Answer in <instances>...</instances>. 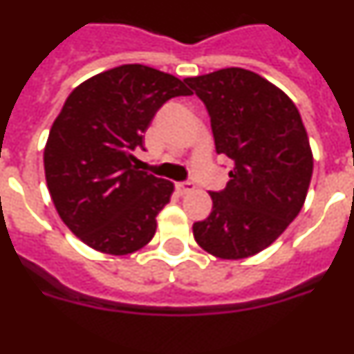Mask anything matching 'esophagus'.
<instances>
[{
	"label": "esophagus",
	"mask_w": 354,
	"mask_h": 354,
	"mask_svg": "<svg viewBox=\"0 0 354 354\" xmlns=\"http://www.w3.org/2000/svg\"><path fill=\"white\" fill-rule=\"evenodd\" d=\"M175 187H177V192H179L180 195H186V193H189L195 189V184L193 183H177L175 184Z\"/></svg>",
	"instance_id": "obj_1"
}]
</instances>
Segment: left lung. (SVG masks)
Here are the masks:
<instances>
[{
    "label": "left lung",
    "mask_w": 354,
    "mask_h": 354,
    "mask_svg": "<svg viewBox=\"0 0 354 354\" xmlns=\"http://www.w3.org/2000/svg\"><path fill=\"white\" fill-rule=\"evenodd\" d=\"M211 117L218 154L234 159L212 211L193 225L195 241L225 261L274 243L299 214L314 158L298 108L283 90L252 71L228 67L186 77Z\"/></svg>",
    "instance_id": "obj_1"
}]
</instances>
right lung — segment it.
<instances>
[{
    "mask_svg": "<svg viewBox=\"0 0 354 354\" xmlns=\"http://www.w3.org/2000/svg\"><path fill=\"white\" fill-rule=\"evenodd\" d=\"M184 81L140 64L95 74L67 97L44 149L53 204L74 236L97 252L127 255L156 234L174 183L138 170L134 150Z\"/></svg>",
    "mask_w": 354,
    "mask_h": 354,
    "instance_id": "add662e5",
    "label": "right lung"
}]
</instances>
